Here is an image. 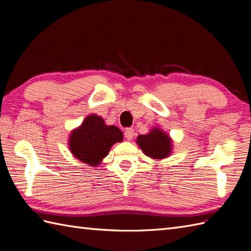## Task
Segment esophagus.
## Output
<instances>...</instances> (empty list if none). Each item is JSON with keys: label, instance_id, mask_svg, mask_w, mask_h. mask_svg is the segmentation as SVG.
<instances>
[{"label": "esophagus", "instance_id": "esophagus-1", "mask_svg": "<svg viewBox=\"0 0 251 251\" xmlns=\"http://www.w3.org/2000/svg\"><path fill=\"white\" fill-rule=\"evenodd\" d=\"M125 138L127 140H131L132 138H134V129L132 128H127L126 130H125Z\"/></svg>", "mask_w": 251, "mask_h": 251}]
</instances>
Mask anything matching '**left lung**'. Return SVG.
<instances>
[{
    "label": "left lung",
    "mask_w": 251,
    "mask_h": 251,
    "mask_svg": "<svg viewBox=\"0 0 251 251\" xmlns=\"http://www.w3.org/2000/svg\"><path fill=\"white\" fill-rule=\"evenodd\" d=\"M136 142L142 152L153 159H164L173 153V139L157 126L148 134L138 136Z\"/></svg>",
    "instance_id": "left-lung-1"
}]
</instances>
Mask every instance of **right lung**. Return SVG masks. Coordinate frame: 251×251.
Returning <instances> with one entry per match:
<instances>
[{
    "label": "right lung",
    "instance_id": "obj_1",
    "mask_svg": "<svg viewBox=\"0 0 251 251\" xmlns=\"http://www.w3.org/2000/svg\"><path fill=\"white\" fill-rule=\"evenodd\" d=\"M124 139L114 125H106L101 116L90 114L69 136V149L78 161L92 167L98 166L108 155L112 146Z\"/></svg>",
    "mask_w": 251,
    "mask_h": 251
}]
</instances>
